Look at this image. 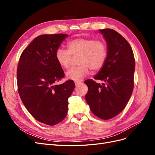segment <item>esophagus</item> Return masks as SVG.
I'll return each instance as SVG.
<instances>
[{
  "mask_svg": "<svg viewBox=\"0 0 155 155\" xmlns=\"http://www.w3.org/2000/svg\"><path fill=\"white\" fill-rule=\"evenodd\" d=\"M80 83H81V81H75V85H78L79 84H80Z\"/></svg>",
  "mask_w": 155,
  "mask_h": 155,
  "instance_id": "34e87169",
  "label": "esophagus"
}]
</instances>
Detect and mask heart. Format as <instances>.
I'll return each instance as SVG.
<instances>
[{
  "instance_id": "1",
  "label": "heart",
  "mask_w": 155,
  "mask_h": 155,
  "mask_svg": "<svg viewBox=\"0 0 155 155\" xmlns=\"http://www.w3.org/2000/svg\"><path fill=\"white\" fill-rule=\"evenodd\" d=\"M67 50L58 49L55 51L56 61L59 66L67 69L72 63V58L79 56L77 67L70 68L66 73L69 79L80 80L93 72L101 70L107 57V46L105 41L94 38H76L70 40L67 45Z\"/></svg>"
}]
</instances>
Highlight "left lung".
<instances>
[{"instance_id": "obj_1", "label": "left lung", "mask_w": 155, "mask_h": 155, "mask_svg": "<svg viewBox=\"0 0 155 155\" xmlns=\"http://www.w3.org/2000/svg\"><path fill=\"white\" fill-rule=\"evenodd\" d=\"M100 31L107 42V57L104 66L94 79L105 83L86 80L85 100L94 114L109 120L124 109L132 94L135 60L132 48L122 35L112 29Z\"/></svg>"}]
</instances>
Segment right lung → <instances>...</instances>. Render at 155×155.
<instances>
[{
	"label": "right lung",
	"instance_id": "obj_1",
	"mask_svg": "<svg viewBox=\"0 0 155 155\" xmlns=\"http://www.w3.org/2000/svg\"><path fill=\"white\" fill-rule=\"evenodd\" d=\"M67 37L63 34L37 37L18 61L17 81L21 99L30 114L46 125H54L64 119L68 99L75 88L72 80L55 84L64 77L56 61L55 51Z\"/></svg>",
	"mask_w": 155,
	"mask_h": 155
}]
</instances>
